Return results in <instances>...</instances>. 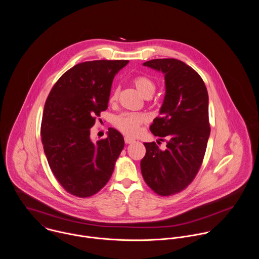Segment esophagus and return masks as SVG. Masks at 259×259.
I'll list each match as a JSON object with an SVG mask.
<instances>
[{
	"label": "esophagus",
	"instance_id": "obj_1",
	"mask_svg": "<svg viewBox=\"0 0 259 259\" xmlns=\"http://www.w3.org/2000/svg\"><path fill=\"white\" fill-rule=\"evenodd\" d=\"M124 143L127 144V145H130V144L135 143V140L132 139V138H128V137H124Z\"/></svg>",
	"mask_w": 259,
	"mask_h": 259
}]
</instances>
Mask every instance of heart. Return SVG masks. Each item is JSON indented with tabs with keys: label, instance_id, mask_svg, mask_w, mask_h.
I'll return each mask as SVG.
<instances>
[{
	"label": "heart",
	"instance_id": "1",
	"mask_svg": "<svg viewBox=\"0 0 259 259\" xmlns=\"http://www.w3.org/2000/svg\"><path fill=\"white\" fill-rule=\"evenodd\" d=\"M133 83L137 91L144 97L149 98L155 91V83L154 81L146 75H138L134 77ZM118 92L117 90H112L110 96V103L114 104L117 100ZM147 121V116L143 113H136V112H124L117 115L114 118V125L117 130H119L122 134L136 137L141 130V125Z\"/></svg>",
	"mask_w": 259,
	"mask_h": 259
}]
</instances>
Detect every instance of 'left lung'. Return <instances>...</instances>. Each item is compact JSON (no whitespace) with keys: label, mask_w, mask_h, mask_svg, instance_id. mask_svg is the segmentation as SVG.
Returning a JSON list of instances; mask_svg holds the SVG:
<instances>
[{"label":"left lung","mask_w":259,"mask_h":259,"mask_svg":"<svg viewBox=\"0 0 259 259\" xmlns=\"http://www.w3.org/2000/svg\"><path fill=\"white\" fill-rule=\"evenodd\" d=\"M144 66L162 72L165 96L150 132L166 142V148L145 143L141 169L146 184L158 195L181 192L194 180L210 134L208 94L201 76L177 59H155Z\"/></svg>","instance_id":"left-lung-1"}]
</instances>
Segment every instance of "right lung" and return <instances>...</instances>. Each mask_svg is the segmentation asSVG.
Instances as JSON below:
<instances>
[{
  "label": "right lung",
  "mask_w": 259,
  "mask_h": 259,
  "mask_svg": "<svg viewBox=\"0 0 259 259\" xmlns=\"http://www.w3.org/2000/svg\"><path fill=\"white\" fill-rule=\"evenodd\" d=\"M127 63L77 64L58 79L47 98L40 125L45 154L60 185L74 196L90 197L107 185L124 147L114 128L96 144L90 135L96 116L108 109L114 75Z\"/></svg>",
  "instance_id": "add662e5"
}]
</instances>
